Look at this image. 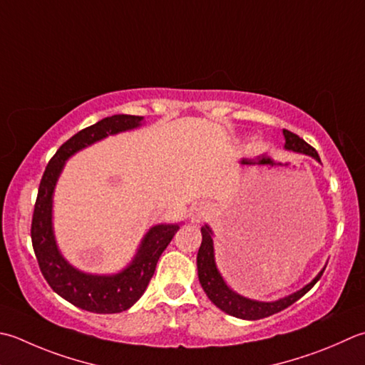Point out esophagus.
Segmentation results:
<instances>
[{
  "mask_svg": "<svg viewBox=\"0 0 365 365\" xmlns=\"http://www.w3.org/2000/svg\"><path fill=\"white\" fill-rule=\"evenodd\" d=\"M190 215H191L192 223H199V221H202L205 218V215H207V207L199 204V205L195 207V209L191 210Z\"/></svg>",
  "mask_w": 365,
  "mask_h": 365,
  "instance_id": "1",
  "label": "esophagus"
}]
</instances>
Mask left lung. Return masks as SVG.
Returning a JSON list of instances; mask_svg holds the SVG:
<instances>
[{"instance_id": "8db88e82", "label": "left lung", "mask_w": 365, "mask_h": 365, "mask_svg": "<svg viewBox=\"0 0 365 365\" xmlns=\"http://www.w3.org/2000/svg\"><path fill=\"white\" fill-rule=\"evenodd\" d=\"M283 135H284V150L312 156L313 160L321 163L317 150L307 144V142L299 138L297 134L291 133L288 130H283ZM201 234H202V242H201V247H199L197 259H196L199 283H201L207 297H209L220 310H223L225 313H227V315L240 318V319L255 321V319L267 318L270 315H274V313L288 309L289 305L299 301L305 292H309L313 287H315V283L319 280L326 269V266L321 269L318 275L313 278L310 283H307L304 288L292 292L289 296L278 299V301L264 302V301H256V299H248L245 296H240L239 292H235L234 289H231V287L226 283L223 275H221V272L218 270L217 262H215V248H213V232L210 230V226L204 225L201 227Z\"/></svg>"}]
</instances>
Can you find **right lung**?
I'll return each mask as SVG.
<instances>
[{
	"label": "right lung",
	"instance_id": "1",
	"mask_svg": "<svg viewBox=\"0 0 365 365\" xmlns=\"http://www.w3.org/2000/svg\"><path fill=\"white\" fill-rule=\"evenodd\" d=\"M142 123L144 117L118 113L78 131L56 150L39 183L31 223L34 255L50 288L82 310L120 313L133 307L147 289L161 253L173 240L174 234L180 230V223H161L150 227L142 237L131 262L117 274L99 275L78 270L66 261L56 245L53 232V192L64 164L71 156L106 139L107 135L135 130Z\"/></svg>",
	"mask_w": 365,
	"mask_h": 365
}]
</instances>
